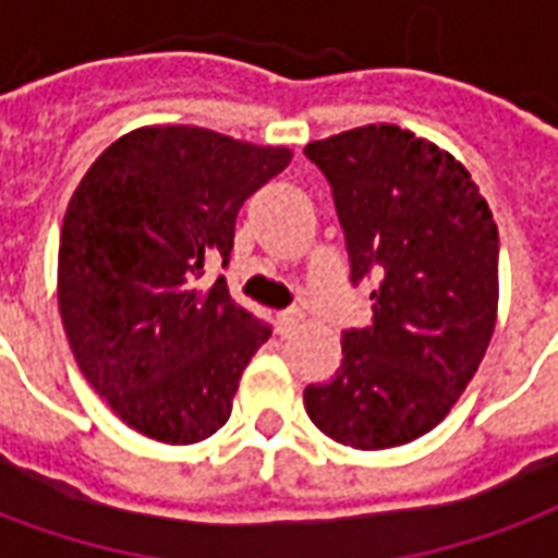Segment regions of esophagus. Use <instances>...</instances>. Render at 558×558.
Returning <instances> with one entry per match:
<instances>
[{
  "label": "esophagus",
  "instance_id": "34e87169",
  "mask_svg": "<svg viewBox=\"0 0 558 558\" xmlns=\"http://www.w3.org/2000/svg\"><path fill=\"white\" fill-rule=\"evenodd\" d=\"M302 311H295V307H290V311H280L278 314V335L280 338H287L290 331H295V328L302 326Z\"/></svg>",
  "mask_w": 558,
  "mask_h": 558
}]
</instances>
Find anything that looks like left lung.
Masks as SVG:
<instances>
[{"label": "left lung", "mask_w": 558, "mask_h": 558, "mask_svg": "<svg viewBox=\"0 0 558 558\" xmlns=\"http://www.w3.org/2000/svg\"><path fill=\"white\" fill-rule=\"evenodd\" d=\"M331 187L352 287L374 319L343 328V362L304 388L335 442L376 451L445 418L496 326L499 232L478 184L448 151L398 125H364L304 146Z\"/></svg>", "instance_id": "1"}]
</instances>
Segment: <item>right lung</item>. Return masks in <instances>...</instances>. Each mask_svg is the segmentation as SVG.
<instances>
[{"mask_svg":"<svg viewBox=\"0 0 558 558\" xmlns=\"http://www.w3.org/2000/svg\"><path fill=\"white\" fill-rule=\"evenodd\" d=\"M290 151L206 128H140L104 148L71 196L59 242V311L80 371L148 439L220 430L271 326L232 302L227 278L247 196Z\"/></svg>","mask_w":558,"mask_h":558,"instance_id":"right-lung-1","label":"right lung"}]
</instances>
